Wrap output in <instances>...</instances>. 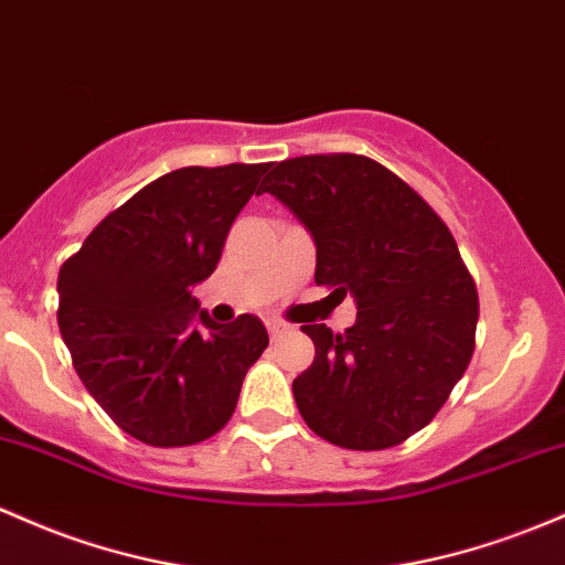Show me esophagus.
<instances>
[{"label": "esophagus", "instance_id": "esophagus-1", "mask_svg": "<svg viewBox=\"0 0 565 565\" xmlns=\"http://www.w3.org/2000/svg\"><path fill=\"white\" fill-rule=\"evenodd\" d=\"M287 330H289V324H284V321H278V319H270V321H268L270 338H278V334H284Z\"/></svg>", "mask_w": 565, "mask_h": 565}]
</instances>
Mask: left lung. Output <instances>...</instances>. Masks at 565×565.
Masks as SVG:
<instances>
[{
  "instance_id": "obj_1",
  "label": "left lung",
  "mask_w": 565,
  "mask_h": 565,
  "mask_svg": "<svg viewBox=\"0 0 565 565\" xmlns=\"http://www.w3.org/2000/svg\"><path fill=\"white\" fill-rule=\"evenodd\" d=\"M276 195L316 244V284L356 300V324H302L313 364L295 377L302 420L327 443L386 450L439 413L475 353L480 302L448 225L373 158L273 163Z\"/></svg>"
}]
</instances>
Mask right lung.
<instances>
[{"label":"right lung","mask_w":565,"mask_h":565,"mask_svg":"<svg viewBox=\"0 0 565 565\" xmlns=\"http://www.w3.org/2000/svg\"><path fill=\"white\" fill-rule=\"evenodd\" d=\"M268 163L188 166L104 216L58 273V327L79 381L154 448L214 437L268 349L257 316L216 324L190 289L212 276Z\"/></svg>","instance_id":"right-lung-1"}]
</instances>
